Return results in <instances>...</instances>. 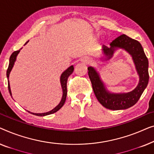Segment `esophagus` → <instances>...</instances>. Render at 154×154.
<instances>
[{"instance_id": "34e87169", "label": "esophagus", "mask_w": 154, "mask_h": 154, "mask_svg": "<svg viewBox=\"0 0 154 154\" xmlns=\"http://www.w3.org/2000/svg\"><path fill=\"white\" fill-rule=\"evenodd\" d=\"M82 61L84 63H90L91 62V58H89V57H85V58H83V59H82Z\"/></svg>"}]
</instances>
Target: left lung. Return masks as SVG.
I'll list each match as a JSON object with an SVG mask.
<instances>
[{"label": "left lung", "mask_w": 154, "mask_h": 154, "mask_svg": "<svg viewBox=\"0 0 154 154\" xmlns=\"http://www.w3.org/2000/svg\"><path fill=\"white\" fill-rule=\"evenodd\" d=\"M110 47L103 45V51L105 60L112 57L117 49H123L132 56L135 69L139 75V83L135 89L128 93L114 94L106 88L99 73L93 67L88 68V74L91 82L93 90L97 99L103 107L112 110L125 109L138 101L149 82V61L142 45L137 40L123 34L110 43Z\"/></svg>", "instance_id": "8db88e82"}]
</instances>
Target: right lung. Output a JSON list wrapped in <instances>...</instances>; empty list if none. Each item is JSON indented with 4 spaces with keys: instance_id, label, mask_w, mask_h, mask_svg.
<instances>
[{
    "instance_id": "right-lung-1",
    "label": "right lung",
    "mask_w": 154,
    "mask_h": 154,
    "mask_svg": "<svg viewBox=\"0 0 154 154\" xmlns=\"http://www.w3.org/2000/svg\"><path fill=\"white\" fill-rule=\"evenodd\" d=\"M28 42H29V41H27V42L25 43L24 45H26ZM21 49V48L18 51H14V52H13L11 54V56H10L9 66H8V68L7 70V74H6L7 75V77L8 79V90H9L10 94L11 96H12V93H11V89H10V82H9L10 73V72H11L13 66H14V62L17 59V55H18V54L19 53V51H20ZM73 70H74V67H73V66H71L69 67L67 70H65L64 72L62 73L61 75H60V84H61V87H62V90H63V96H62L61 100H60L59 104H58V105L56 106V107L54 108V109L52 110H51V111L45 112V113H33V112H31L29 111H28V112L32 114H34V115L39 116H47V115H49V114H54L57 111H58V110H59L60 108L63 107V105H64L65 102H66V96H67V81H68V77L70 76L71 74H72Z\"/></svg>"
}]
</instances>
